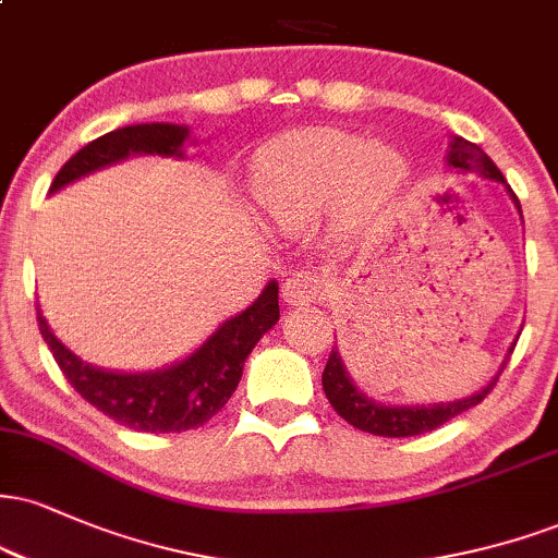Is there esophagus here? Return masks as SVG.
I'll list each match as a JSON object with an SVG mask.
<instances>
[{"instance_id": "34e87169", "label": "esophagus", "mask_w": 558, "mask_h": 558, "mask_svg": "<svg viewBox=\"0 0 558 558\" xmlns=\"http://www.w3.org/2000/svg\"><path fill=\"white\" fill-rule=\"evenodd\" d=\"M328 293V280L317 272H291L283 283V299L288 304H312V301H319Z\"/></svg>"}]
</instances>
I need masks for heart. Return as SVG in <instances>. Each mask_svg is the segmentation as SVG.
Segmentation results:
<instances>
[{
    "label": "heart",
    "mask_w": 558,
    "mask_h": 558,
    "mask_svg": "<svg viewBox=\"0 0 558 558\" xmlns=\"http://www.w3.org/2000/svg\"><path fill=\"white\" fill-rule=\"evenodd\" d=\"M403 165L386 146L343 131H304L272 141L257 157V198L280 226L304 220L349 189L356 207H375L396 191Z\"/></svg>",
    "instance_id": "b5f03b06"
}]
</instances>
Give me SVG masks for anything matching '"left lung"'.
Instances as JSON below:
<instances>
[{"mask_svg": "<svg viewBox=\"0 0 558 558\" xmlns=\"http://www.w3.org/2000/svg\"><path fill=\"white\" fill-rule=\"evenodd\" d=\"M448 165L464 172H483V175L493 178V181L506 183L501 170L490 162V157L485 155L477 144H470V141L464 138H453L451 151H448ZM506 189H509V185H506ZM509 194L514 196L517 207H520V198H517L514 191L509 189ZM496 383L498 375L493 377L480 393L453 403H435V407H380V403L364 399L360 390L354 388V383L345 375V367L336 349L330 351L328 364H325L323 373V388L330 407L336 409L349 425H354L356 430L383 435V438H409V435L430 433L435 427L444 425V422L457 417V414L477 407V403L496 388Z\"/></svg>", "mask_w": 558, "mask_h": 558, "instance_id": "8db88e82", "label": "left lung"}]
</instances>
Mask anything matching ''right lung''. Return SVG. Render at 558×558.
I'll return each mask as SVG.
<instances>
[{"instance_id":"right-lung-1","label":"right lung","mask_w":558,"mask_h":558,"mask_svg":"<svg viewBox=\"0 0 558 558\" xmlns=\"http://www.w3.org/2000/svg\"><path fill=\"white\" fill-rule=\"evenodd\" d=\"M189 136L183 125L151 123V125H125L105 133L83 146L62 165L52 181V191L86 175V172L105 168V165L125 159L128 155H181V144ZM38 330L62 375L83 401L99 409L101 414L131 427L138 433H183L202 427L226 407L235 386H239L243 362L267 330L278 323V283H267L262 296L228 319L220 330L209 338L196 354L149 375H123L105 373L92 364H83L78 356L54 338L47 328L41 310L36 312Z\"/></svg>"}]
</instances>
